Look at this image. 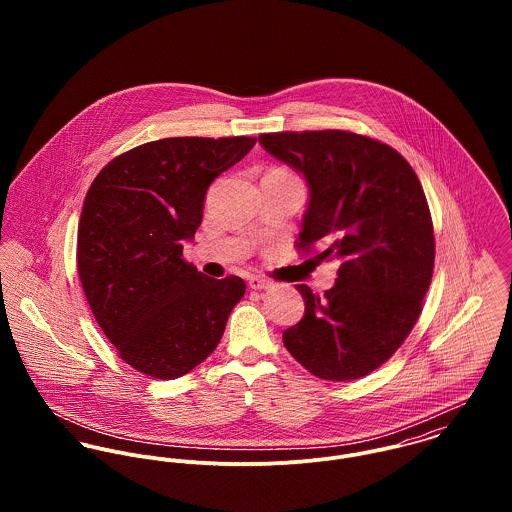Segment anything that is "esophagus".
Listing matches in <instances>:
<instances>
[{"mask_svg": "<svg viewBox=\"0 0 512 512\" xmlns=\"http://www.w3.org/2000/svg\"><path fill=\"white\" fill-rule=\"evenodd\" d=\"M248 286H250L252 290H268V288H272V284H270L268 280L258 278V276H252V278L248 280Z\"/></svg>", "mask_w": 512, "mask_h": 512, "instance_id": "obj_1", "label": "esophagus"}]
</instances>
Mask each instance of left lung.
I'll return each instance as SVG.
<instances>
[{
	"mask_svg": "<svg viewBox=\"0 0 512 512\" xmlns=\"http://www.w3.org/2000/svg\"><path fill=\"white\" fill-rule=\"evenodd\" d=\"M303 175L309 203L297 248L337 258V282L305 301L284 331L293 359L323 380H355L384 365L410 335L432 282L436 240L424 189L390 146L343 130L258 136Z\"/></svg>",
	"mask_w": 512,
	"mask_h": 512,
	"instance_id": "1",
	"label": "left lung"
}]
</instances>
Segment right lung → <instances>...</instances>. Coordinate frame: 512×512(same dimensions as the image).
Here are the masks:
<instances>
[{"instance_id":"1","label":"right lung","mask_w":512,"mask_h":512,"mask_svg":"<svg viewBox=\"0 0 512 512\" xmlns=\"http://www.w3.org/2000/svg\"><path fill=\"white\" fill-rule=\"evenodd\" d=\"M256 138H165L114 157L92 181L76 264L88 305L122 361L159 380L201 365L219 345L246 284L183 260L205 195Z\"/></svg>"}]
</instances>
